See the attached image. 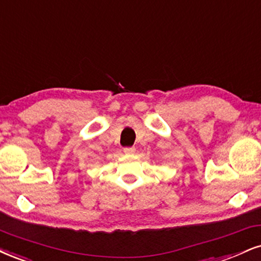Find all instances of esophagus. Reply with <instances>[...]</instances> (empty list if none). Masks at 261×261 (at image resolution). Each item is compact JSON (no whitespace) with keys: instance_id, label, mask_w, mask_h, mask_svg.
I'll return each instance as SVG.
<instances>
[{"instance_id":"1","label":"esophagus","mask_w":261,"mask_h":261,"mask_svg":"<svg viewBox=\"0 0 261 261\" xmlns=\"http://www.w3.org/2000/svg\"><path fill=\"white\" fill-rule=\"evenodd\" d=\"M123 152L125 155H133V153L136 152V147H124Z\"/></svg>"}]
</instances>
